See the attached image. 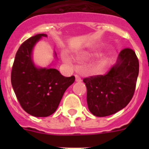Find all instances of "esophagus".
Instances as JSON below:
<instances>
[{"label":"esophagus","mask_w":149,"mask_h":149,"mask_svg":"<svg viewBox=\"0 0 149 149\" xmlns=\"http://www.w3.org/2000/svg\"><path fill=\"white\" fill-rule=\"evenodd\" d=\"M75 80L77 82H81V77H80L79 75H77V74H75Z\"/></svg>","instance_id":"1"}]
</instances>
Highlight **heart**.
Wrapping results in <instances>:
<instances>
[{
	"label": "heart",
	"mask_w": 149,
	"mask_h": 149,
	"mask_svg": "<svg viewBox=\"0 0 149 149\" xmlns=\"http://www.w3.org/2000/svg\"><path fill=\"white\" fill-rule=\"evenodd\" d=\"M91 55H92V54L91 53H84L82 55H81V56H82V57H86V56H91ZM62 58H63V60L65 62H70L71 60L70 57H69V56H68L66 53L62 54ZM107 58H104L102 60H101V61L99 62V63H98V68H99L100 69V68H103V67L105 65V64L107 63Z\"/></svg>",
	"instance_id": "obj_1"
}]
</instances>
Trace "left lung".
<instances>
[{
    "mask_svg": "<svg viewBox=\"0 0 149 149\" xmlns=\"http://www.w3.org/2000/svg\"><path fill=\"white\" fill-rule=\"evenodd\" d=\"M138 74L139 60L135 51L126 48L119 53L116 64L105 74L84 78L89 111L104 117L125 107L134 96Z\"/></svg>",
    "mask_w": 149,
    "mask_h": 149,
    "instance_id": "left-lung-1",
    "label": "left lung"
}]
</instances>
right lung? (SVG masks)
Here are the masks:
<instances>
[{"label":"right lung","mask_w":149,"mask_h":149,"mask_svg":"<svg viewBox=\"0 0 149 149\" xmlns=\"http://www.w3.org/2000/svg\"><path fill=\"white\" fill-rule=\"evenodd\" d=\"M46 34L35 35L24 41L15 54L11 83L23 110L36 117H46L57 109L63 95L75 80L64 77L56 68H38L31 59L36 42Z\"/></svg>","instance_id":"add662e5"}]
</instances>
